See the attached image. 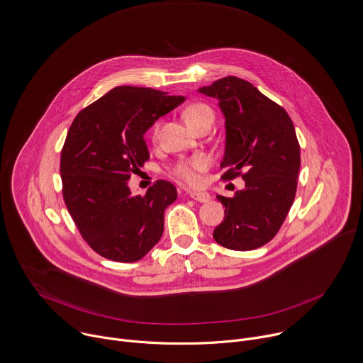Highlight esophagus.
Here are the masks:
<instances>
[{
    "instance_id": "obj_1",
    "label": "esophagus",
    "mask_w": 363,
    "mask_h": 363,
    "mask_svg": "<svg viewBox=\"0 0 363 363\" xmlns=\"http://www.w3.org/2000/svg\"><path fill=\"white\" fill-rule=\"evenodd\" d=\"M189 196L196 202H209L211 195L208 192H189Z\"/></svg>"
}]
</instances>
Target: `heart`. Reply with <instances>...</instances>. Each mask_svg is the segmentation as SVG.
Returning a JSON list of instances; mask_svg holds the SVG:
<instances>
[{
    "mask_svg": "<svg viewBox=\"0 0 363 363\" xmlns=\"http://www.w3.org/2000/svg\"><path fill=\"white\" fill-rule=\"evenodd\" d=\"M185 119L189 127L201 123L203 119L213 121V111L205 104H194L185 111ZM160 125L154 130V137H157ZM209 167V158L205 155H195L179 161L171 171V174L184 185H198L201 181V174Z\"/></svg>",
    "mask_w": 363,
    "mask_h": 363,
    "instance_id": "b5f03b06",
    "label": "heart"
}]
</instances>
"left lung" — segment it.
Returning a JSON list of instances; mask_svg holds the SVG:
<instances>
[{
	"label": "left lung",
	"instance_id": "1",
	"mask_svg": "<svg viewBox=\"0 0 363 363\" xmlns=\"http://www.w3.org/2000/svg\"><path fill=\"white\" fill-rule=\"evenodd\" d=\"M218 99L225 118L222 179L242 175L245 189L233 198L216 195L225 206L213 239L228 250H257L277 235L296 194L301 148L286 111L251 82L225 77L198 89Z\"/></svg>",
	"mask_w": 363,
	"mask_h": 363
}]
</instances>
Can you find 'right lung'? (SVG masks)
<instances>
[{
    "label": "right lung",
    "instance_id": "obj_1",
    "mask_svg": "<svg viewBox=\"0 0 363 363\" xmlns=\"http://www.w3.org/2000/svg\"><path fill=\"white\" fill-rule=\"evenodd\" d=\"M185 96L152 88L115 86L74 119L61 151L62 195L88 245L116 262L144 258L164 232L177 188L157 181L145 196L128 179L150 160L144 134Z\"/></svg>",
    "mask_w": 363,
    "mask_h": 363
}]
</instances>
